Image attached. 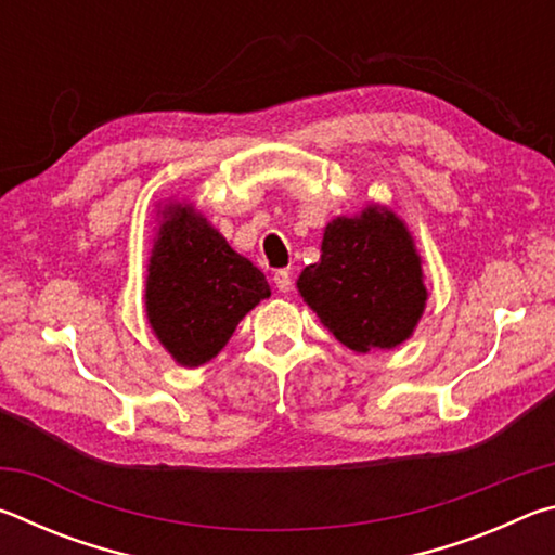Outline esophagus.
I'll return each instance as SVG.
<instances>
[{
  "mask_svg": "<svg viewBox=\"0 0 555 555\" xmlns=\"http://www.w3.org/2000/svg\"><path fill=\"white\" fill-rule=\"evenodd\" d=\"M274 284H276V288L281 291V294H288L291 286H294V281H291L288 271L281 269V271H276V274H274Z\"/></svg>",
  "mask_w": 555,
  "mask_h": 555,
  "instance_id": "34e87169",
  "label": "esophagus"
}]
</instances>
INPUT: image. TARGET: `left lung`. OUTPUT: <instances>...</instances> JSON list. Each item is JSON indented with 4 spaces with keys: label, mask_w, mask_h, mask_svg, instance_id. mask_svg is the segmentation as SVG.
<instances>
[{
    "label": "left lung",
    "mask_w": 555,
    "mask_h": 555,
    "mask_svg": "<svg viewBox=\"0 0 555 555\" xmlns=\"http://www.w3.org/2000/svg\"><path fill=\"white\" fill-rule=\"evenodd\" d=\"M424 279L406 222L370 203L325 224L321 261L300 271L296 288L337 340L364 354L413 335L428 300Z\"/></svg>",
    "instance_id": "1"
}]
</instances>
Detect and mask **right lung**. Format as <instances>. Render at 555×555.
<instances>
[{"mask_svg": "<svg viewBox=\"0 0 555 555\" xmlns=\"http://www.w3.org/2000/svg\"><path fill=\"white\" fill-rule=\"evenodd\" d=\"M156 222L144 286L146 321L173 362L193 370L218 357L271 288L193 203L166 201Z\"/></svg>", "mask_w": 555, "mask_h": 555, "instance_id": "obj_1", "label": "right lung"}]
</instances>
